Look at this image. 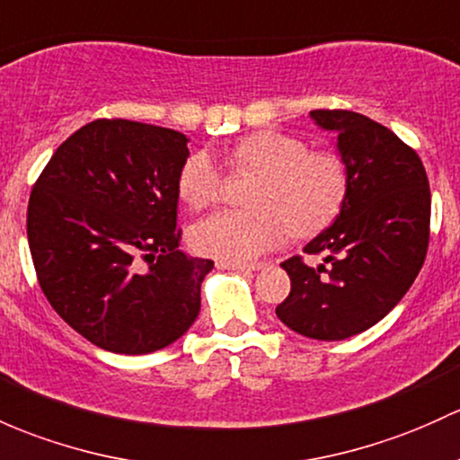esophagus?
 <instances>
[{
    "mask_svg": "<svg viewBox=\"0 0 460 460\" xmlns=\"http://www.w3.org/2000/svg\"><path fill=\"white\" fill-rule=\"evenodd\" d=\"M217 268L230 270V271H241V274H250V271L259 270V265H241V263H226V261H217Z\"/></svg>",
    "mask_w": 460,
    "mask_h": 460,
    "instance_id": "esophagus-1",
    "label": "esophagus"
}]
</instances>
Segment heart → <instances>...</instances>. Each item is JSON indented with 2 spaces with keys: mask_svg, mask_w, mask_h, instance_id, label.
<instances>
[{
  "mask_svg": "<svg viewBox=\"0 0 460 460\" xmlns=\"http://www.w3.org/2000/svg\"><path fill=\"white\" fill-rule=\"evenodd\" d=\"M234 172H256L250 210H226L190 230L192 250L226 263H252L288 243L291 230L314 236L329 228L349 195V166L333 151H309L298 136L254 131L226 153ZM181 201L192 210L219 204L224 172L208 151H192L177 175Z\"/></svg>",
  "mask_w": 460,
  "mask_h": 460,
  "instance_id": "obj_1",
  "label": "heart"
}]
</instances>
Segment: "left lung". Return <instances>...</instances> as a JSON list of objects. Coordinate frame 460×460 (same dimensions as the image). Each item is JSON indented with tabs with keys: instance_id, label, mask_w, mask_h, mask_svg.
<instances>
[{
	"instance_id": "8db88e82",
	"label": "left lung",
	"mask_w": 460,
	"mask_h": 460,
	"mask_svg": "<svg viewBox=\"0 0 460 460\" xmlns=\"http://www.w3.org/2000/svg\"><path fill=\"white\" fill-rule=\"evenodd\" d=\"M323 129L338 131L349 166V195L335 224L305 252L283 261L291 291L276 315L314 340H344L377 324L417 279L429 243V184L421 157L388 127L347 110H315Z\"/></svg>"
}]
</instances>
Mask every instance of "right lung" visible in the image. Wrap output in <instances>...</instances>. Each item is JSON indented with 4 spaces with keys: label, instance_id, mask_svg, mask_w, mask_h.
I'll return each mask as SVG.
<instances>
[{
    "label": "right lung",
    "instance_id": "obj_1",
    "mask_svg": "<svg viewBox=\"0 0 460 460\" xmlns=\"http://www.w3.org/2000/svg\"><path fill=\"white\" fill-rule=\"evenodd\" d=\"M186 142L164 127L101 118L72 133L32 186L28 245L41 291L111 353L169 347L199 314L212 261L177 250Z\"/></svg>",
    "mask_w": 460,
    "mask_h": 460
}]
</instances>
